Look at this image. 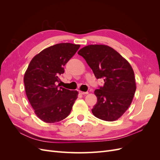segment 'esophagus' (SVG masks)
Segmentation results:
<instances>
[{"label":"esophagus","mask_w":160,"mask_h":160,"mask_svg":"<svg viewBox=\"0 0 160 160\" xmlns=\"http://www.w3.org/2000/svg\"><path fill=\"white\" fill-rule=\"evenodd\" d=\"M79 93L81 94V95H87L88 94V92H84V91H79Z\"/></svg>","instance_id":"1"}]
</instances>
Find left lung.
<instances>
[{
	"mask_svg": "<svg viewBox=\"0 0 160 160\" xmlns=\"http://www.w3.org/2000/svg\"><path fill=\"white\" fill-rule=\"evenodd\" d=\"M104 85L94 93L98 102L91 109L100 119L113 122L122 117L132 102L136 90L134 72L129 62L113 48L90 45L78 51Z\"/></svg>",
	"mask_w": 160,
	"mask_h": 160,
	"instance_id": "1",
	"label": "left lung"
}]
</instances>
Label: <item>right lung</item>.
<instances>
[{"mask_svg": "<svg viewBox=\"0 0 160 160\" xmlns=\"http://www.w3.org/2000/svg\"><path fill=\"white\" fill-rule=\"evenodd\" d=\"M79 45L59 43L34 57L24 75L25 92L35 113L42 122H59L68 116L78 91L59 88L63 67L79 49Z\"/></svg>", "mask_w": 160, "mask_h": 160, "instance_id": "obj_1", "label": "right lung"}]
</instances>
